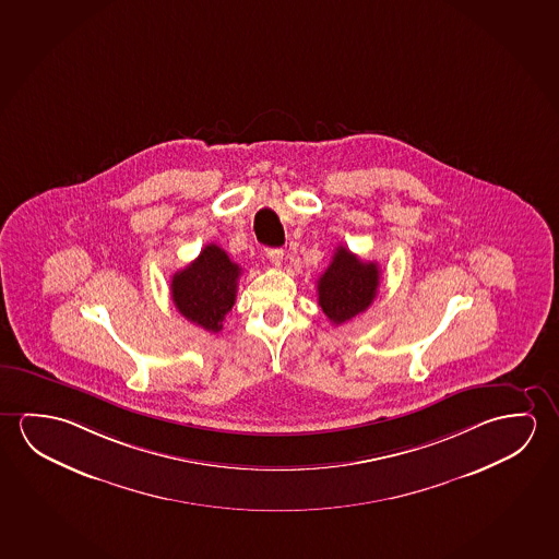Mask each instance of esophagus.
<instances>
[{
  "label": "esophagus",
  "instance_id": "esophagus-1",
  "mask_svg": "<svg viewBox=\"0 0 559 559\" xmlns=\"http://www.w3.org/2000/svg\"><path fill=\"white\" fill-rule=\"evenodd\" d=\"M266 258L274 266H282V262H284V250L266 249Z\"/></svg>",
  "mask_w": 559,
  "mask_h": 559
}]
</instances>
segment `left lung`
Wrapping results in <instances>:
<instances>
[{
  "label": "left lung",
  "mask_w": 559,
  "mask_h": 559,
  "mask_svg": "<svg viewBox=\"0 0 559 559\" xmlns=\"http://www.w3.org/2000/svg\"><path fill=\"white\" fill-rule=\"evenodd\" d=\"M379 284L381 270L374 262H364L346 247H337L317 285L320 309L332 324H344L369 309Z\"/></svg>",
  "instance_id": "left-lung-1"
}]
</instances>
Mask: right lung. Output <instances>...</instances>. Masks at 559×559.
<instances>
[{"label":"right lung","mask_w":559,"mask_h":559,"mask_svg":"<svg viewBox=\"0 0 559 559\" xmlns=\"http://www.w3.org/2000/svg\"><path fill=\"white\" fill-rule=\"evenodd\" d=\"M240 274L225 250L207 245L194 262L173 275L170 297L185 319L215 334L235 305Z\"/></svg>","instance_id":"add662e5"}]
</instances>
